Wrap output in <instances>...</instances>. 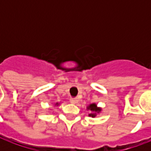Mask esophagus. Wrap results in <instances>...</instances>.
I'll return each mask as SVG.
<instances>
[{
    "label": "esophagus",
    "mask_w": 151,
    "mask_h": 151,
    "mask_svg": "<svg viewBox=\"0 0 151 151\" xmlns=\"http://www.w3.org/2000/svg\"><path fill=\"white\" fill-rule=\"evenodd\" d=\"M69 101L71 104H77L78 103V99L76 98H71L69 99Z\"/></svg>",
    "instance_id": "esophagus-1"
}]
</instances>
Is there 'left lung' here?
Wrapping results in <instances>:
<instances>
[{"label": "left lung", "instance_id": "8db88e82", "mask_svg": "<svg viewBox=\"0 0 151 151\" xmlns=\"http://www.w3.org/2000/svg\"><path fill=\"white\" fill-rule=\"evenodd\" d=\"M87 109H90L91 111H93L94 113H91V114H89V116L91 117H95L96 113L95 112H99V111H101V108H98L97 107V105L95 104H90L89 107H87Z\"/></svg>", "mask_w": 151, "mask_h": 151}]
</instances>
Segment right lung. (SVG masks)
<instances>
[{"instance_id":"add662e5","label":"right lung","mask_w":151,"mask_h":151,"mask_svg":"<svg viewBox=\"0 0 151 151\" xmlns=\"http://www.w3.org/2000/svg\"><path fill=\"white\" fill-rule=\"evenodd\" d=\"M57 104H57V103H56V105H57Z\"/></svg>"}]
</instances>
